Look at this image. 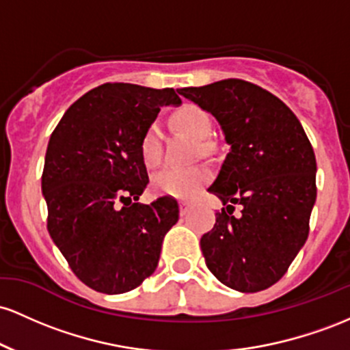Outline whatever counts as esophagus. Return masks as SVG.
<instances>
[{
  "label": "esophagus",
  "instance_id": "34e87169",
  "mask_svg": "<svg viewBox=\"0 0 350 350\" xmlns=\"http://www.w3.org/2000/svg\"><path fill=\"white\" fill-rule=\"evenodd\" d=\"M190 208H191L190 202H187V200H182V202H180V213L182 215H187L188 211H190Z\"/></svg>",
  "mask_w": 350,
  "mask_h": 350
}]
</instances>
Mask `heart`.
Masks as SVG:
<instances>
[{
    "label": "heart",
    "mask_w": 350,
    "mask_h": 350,
    "mask_svg": "<svg viewBox=\"0 0 350 350\" xmlns=\"http://www.w3.org/2000/svg\"><path fill=\"white\" fill-rule=\"evenodd\" d=\"M176 127L193 137L195 140H205L210 135L211 120L202 107L195 104H185L176 109L172 116ZM140 157L147 167H157L162 162V132L160 125L152 122L145 129L140 139ZM211 172L205 165L178 168L168 167L152 176V188L155 193L174 196V198H188L193 196L210 180Z\"/></svg>",
    "instance_id": "1"
}]
</instances>
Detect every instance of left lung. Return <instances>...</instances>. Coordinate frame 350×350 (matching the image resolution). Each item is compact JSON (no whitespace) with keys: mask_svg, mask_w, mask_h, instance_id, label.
Wrapping results in <instances>:
<instances>
[{"mask_svg":"<svg viewBox=\"0 0 350 350\" xmlns=\"http://www.w3.org/2000/svg\"><path fill=\"white\" fill-rule=\"evenodd\" d=\"M178 94L211 113L230 145L208 188L226 205L200 239L208 269L234 291H262L284 276L308 239L317 170L311 142L291 109L251 82L226 79ZM228 202L242 205L239 217Z\"/></svg>","mask_w":350,"mask_h":350,"instance_id":"obj_1","label":"left lung"}]
</instances>
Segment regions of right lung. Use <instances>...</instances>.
<instances>
[{
	"instance_id": "obj_1",
	"label": "right lung",
	"mask_w": 350,
	"mask_h": 350,
	"mask_svg": "<svg viewBox=\"0 0 350 350\" xmlns=\"http://www.w3.org/2000/svg\"><path fill=\"white\" fill-rule=\"evenodd\" d=\"M175 90L113 82L89 90L51 135L42 172L48 230L79 280L122 294L159 265L167 231L178 221L170 196L137 203L148 183L140 139Z\"/></svg>"
}]
</instances>
